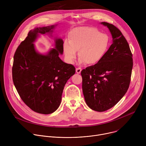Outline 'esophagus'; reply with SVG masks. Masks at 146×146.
Here are the masks:
<instances>
[{
  "mask_svg": "<svg viewBox=\"0 0 146 146\" xmlns=\"http://www.w3.org/2000/svg\"><path fill=\"white\" fill-rule=\"evenodd\" d=\"M76 72L77 74H80L81 72V69L80 68H76Z\"/></svg>",
  "mask_w": 146,
  "mask_h": 146,
  "instance_id": "esophagus-1",
  "label": "esophagus"
}]
</instances>
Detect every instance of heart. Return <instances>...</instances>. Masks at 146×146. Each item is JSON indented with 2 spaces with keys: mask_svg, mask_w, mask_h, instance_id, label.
<instances>
[{
  "mask_svg": "<svg viewBox=\"0 0 146 146\" xmlns=\"http://www.w3.org/2000/svg\"><path fill=\"white\" fill-rule=\"evenodd\" d=\"M110 38L94 27H80L73 29L69 34V41L63 44L65 57L69 64H73L77 56L79 64L95 65L104 57L109 50Z\"/></svg>",
  "mask_w": 146,
  "mask_h": 146,
  "instance_id": "heart-1",
  "label": "heart"
}]
</instances>
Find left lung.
<instances>
[{"instance_id": "left-lung-1", "label": "left lung", "mask_w": 146, "mask_h": 146, "mask_svg": "<svg viewBox=\"0 0 146 146\" xmlns=\"http://www.w3.org/2000/svg\"><path fill=\"white\" fill-rule=\"evenodd\" d=\"M112 36V44L98 64L83 69L82 88L85 101L93 110L106 111L122 99L129 88L133 59L129 44L114 25L102 22Z\"/></svg>"}]
</instances>
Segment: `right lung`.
I'll use <instances>...</instances> for the list:
<instances>
[{
    "label": "right lung",
    "instance_id": "1",
    "mask_svg": "<svg viewBox=\"0 0 146 146\" xmlns=\"http://www.w3.org/2000/svg\"><path fill=\"white\" fill-rule=\"evenodd\" d=\"M58 24L35 27L31 30L17 48L12 69L13 80L21 98L36 113L48 114L56 111L68 80L74 74L75 68L62 61L64 41L52 35ZM42 34L54 38V48L39 53L34 43Z\"/></svg>",
    "mask_w": 146,
    "mask_h": 146
}]
</instances>
